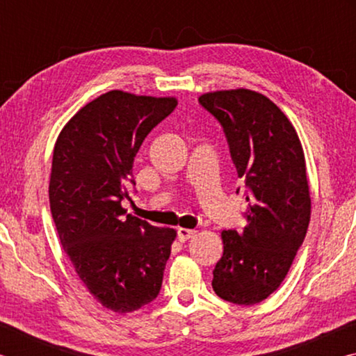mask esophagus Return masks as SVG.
<instances>
[{
    "instance_id": "obj_1",
    "label": "esophagus",
    "mask_w": 356,
    "mask_h": 356,
    "mask_svg": "<svg viewBox=\"0 0 356 356\" xmlns=\"http://www.w3.org/2000/svg\"><path fill=\"white\" fill-rule=\"evenodd\" d=\"M196 229H186V227H179V231H177V234H179V240L180 242H186V240L188 238H191V237H195L196 236Z\"/></svg>"
}]
</instances>
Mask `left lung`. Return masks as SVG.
<instances>
[{
  "mask_svg": "<svg viewBox=\"0 0 356 356\" xmlns=\"http://www.w3.org/2000/svg\"><path fill=\"white\" fill-rule=\"evenodd\" d=\"M200 104L221 124L248 188L246 226L243 232L221 231L212 287L229 303L256 305L284 281L308 231L305 152L291 120L261 92L213 91L200 95Z\"/></svg>",
  "mask_w": 356,
  "mask_h": 356,
  "instance_id": "1",
  "label": "left lung"
}]
</instances>
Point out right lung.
<instances>
[{"label":"right lung","mask_w":356,"mask_h":356,"mask_svg":"<svg viewBox=\"0 0 356 356\" xmlns=\"http://www.w3.org/2000/svg\"><path fill=\"white\" fill-rule=\"evenodd\" d=\"M176 106V97L108 91L74 114L53 149L48 196L59 240L89 293L118 314L156 298L177 236L125 216L120 204L144 138Z\"/></svg>","instance_id":"right-lung-1"}]
</instances>
